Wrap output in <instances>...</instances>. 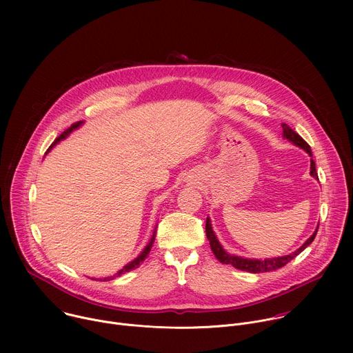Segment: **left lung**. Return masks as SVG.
Instances as JSON below:
<instances>
[{
	"label": "left lung",
	"mask_w": 353,
	"mask_h": 353,
	"mask_svg": "<svg viewBox=\"0 0 353 353\" xmlns=\"http://www.w3.org/2000/svg\"><path fill=\"white\" fill-rule=\"evenodd\" d=\"M282 130H283L282 135H283L285 139L292 142L294 146H299L300 149L306 150V152L309 154V157L313 158L310 145L303 138H301L299 134H296L286 124H282ZM310 176H313L316 180H319V176H317V172H316V163H314L313 159H310ZM317 230H319V225H317V229L314 230V233L303 244H301L296 251H293L292 254L282 256V257H271V259L259 260V259H244V257H240V256L229 254L228 251L222 247V244L219 243V240H218V237H216V234H215V232L212 229V223H211L210 216L207 218V223H205V233H207V237L210 240V245H211L212 253L218 259V261L222 263V264H230V265H233L234 268H237L240 271H247V272H251V274L270 272V271H275L278 268H282L290 260H293L296 256H299L301 251H303L309 244H312V241L314 240V237L317 234Z\"/></svg>",
	"instance_id": "1"
}]
</instances>
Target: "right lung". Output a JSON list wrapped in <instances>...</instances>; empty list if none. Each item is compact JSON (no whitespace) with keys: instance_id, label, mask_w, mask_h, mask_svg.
Listing matches in <instances>:
<instances>
[{"instance_id":"obj_1","label":"right lung","mask_w":353,"mask_h":353,"mask_svg":"<svg viewBox=\"0 0 353 353\" xmlns=\"http://www.w3.org/2000/svg\"><path fill=\"white\" fill-rule=\"evenodd\" d=\"M83 123H85V121H78V123L72 124L70 128H67V130H65V131H64V132H63V134H61V135H60V137H59V138H57V139H56V141L52 143V146L48 148L47 152H50V150H52V149H53V148H54V146H56V145H57L60 141L65 139V138H67V137H68V135H70L72 131L78 130V128H79V127H81ZM155 234H157V226H155V229H154L152 237H150V240L148 241V244L145 245V248L141 251L139 256H138L137 259H134L131 263H128L127 265H124V267H123V268H121V270H120L117 274H114L113 276H108V278H105L103 281H110V279H114V276H120V275H121V274H124V272H130L131 270H135V268H137V267H138V265H139V264H141V263H142V261L146 259V256L149 254L150 247H152V244H154V241H155ZM100 281H102V279H100Z\"/></svg>"}]
</instances>
